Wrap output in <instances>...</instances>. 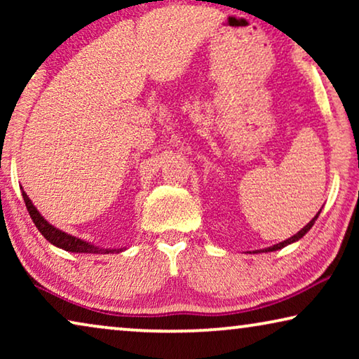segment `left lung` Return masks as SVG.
I'll use <instances>...</instances> for the list:
<instances>
[{
	"label": "left lung",
	"mask_w": 359,
	"mask_h": 359,
	"mask_svg": "<svg viewBox=\"0 0 359 359\" xmlns=\"http://www.w3.org/2000/svg\"><path fill=\"white\" fill-rule=\"evenodd\" d=\"M320 210H322V209H320ZM320 210H318V214H320ZM318 214L316 215V217H313V219L311 220V222H309V224L306 225V227L299 230V232H297L296 235H292L291 238H287V240H284V242H279V243H276V245H273V247H269V248H264L263 252H276V250H281V248L286 247V245H291V243H294V242H297L299 238H302L304 235H306V233L309 232V230L312 229V225L316 224V220H317V217H318Z\"/></svg>",
	"instance_id": "left-lung-1"
}]
</instances>
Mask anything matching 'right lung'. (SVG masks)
Segmentation results:
<instances>
[{"label":"right lung","mask_w":359,"mask_h":359,"mask_svg":"<svg viewBox=\"0 0 359 359\" xmlns=\"http://www.w3.org/2000/svg\"><path fill=\"white\" fill-rule=\"evenodd\" d=\"M22 198H24V203H26V208L29 210V215H31L32 222L36 224L39 232H41L52 245H55V247L67 250V252H72V253H101V255L119 253L126 250V248H112V250L111 248H100V247H96V245H93L91 242H85V240L73 237V235H70V233L62 232V230L53 227L52 224H48L47 220L43 219L41 214H39L36 205L32 204V201L29 199V196L24 193V191H22Z\"/></svg>","instance_id":"right-lung-1"}]
</instances>
